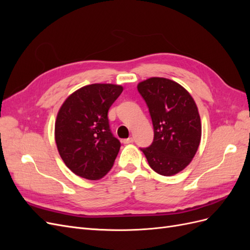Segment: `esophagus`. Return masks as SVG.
Here are the masks:
<instances>
[{"label":"esophagus","mask_w":250,"mask_h":250,"mask_svg":"<svg viewBox=\"0 0 250 250\" xmlns=\"http://www.w3.org/2000/svg\"><path fill=\"white\" fill-rule=\"evenodd\" d=\"M123 143H124V144H131V143H133V138L125 139V140H123Z\"/></svg>","instance_id":"esophagus-1"}]
</instances>
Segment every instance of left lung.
Listing matches in <instances>:
<instances>
[{"mask_svg": "<svg viewBox=\"0 0 250 250\" xmlns=\"http://www.w3.org/2000/svg\"><path fill=\"white\" fill-rule=\"evenodd\" d=\"M152 119V145L141 149L150 168L173 176L188 167L201 140V121L193 97L179 83L151 77L138 84Z\"/></svg>", "mask_w": 250, "mask_h": 250, "instance_id": "left-lung-1", "label": "left lung"}]
</instances>
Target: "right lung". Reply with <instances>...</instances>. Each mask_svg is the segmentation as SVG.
Masks as SVG:
<instances>
[{
  "instance_id": "right-lung-1",
  "label": "right lung",
  "mask_w": 250,
  "mask_h": 250,
  "mask_svg": "<svg viewBox=\"0 0 250 250\" xmlns=\"http://www.w3.org/2000/svg\"><path fill=\"white\" fill-rule=\"evenodd\" d=\"M123 86L94 83L75 90L60 106L55 142L60 157L74 174L98 180L112 168L121 144L110 132L107 112Z\"/></svg>"
}]
</instances>
